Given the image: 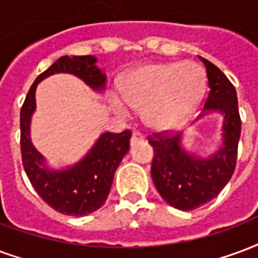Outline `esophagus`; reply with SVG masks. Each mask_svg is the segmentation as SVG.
Returning a JSON list of instances; mask_svg holds the SVG:
<instances>
[{
  "label": "esophagus",
  "instance_id": "esophagus-1",
  "mask_svg": "<svg viewBox=\"0 0 258 258\" xmlns=\"http://www.w3.org/2000/svg\"><path fill=\"white\" fill-rule=\"evenodd\" d=\"M145 137L141 133H138V131H135V133H133V137H131V145L137 144V142H141V141H144Z\"/></svg>",
  "mask_w": 258,
  "mask_h": 258
}]
</instances>
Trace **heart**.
<instances>
[{
    "mask_svg": "<svg viewBox=\"0 0 258 258\" xmlns=\"http://www.w3.org/2000/svg\"><path fill=\"white\" fill-rule=\"evenodd\" d=\"M205 90L202 71L191 62H157L133 71L121 85L125 103L144 110L145 121L157 130L182 123L196 109ZM110 104L119 114H127V105L120 98Z\"/></svg>",
    "mask_w": 258,
    "mask_h": 258,
    "instance_id": "b5f03b06",
    "label": "heart"
}]
</instances>
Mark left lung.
<instances>
[{
    "label": "left lung",
    "mask_w": 258,
    "mask_h": 258,
    "mask_svg": "<svg viewBox=\"0 0 258 258\" xmlns=\"http://www.w3.org/2000/svg\"><path fill=\"white\" fill-rule=\"evenodd\" d=\"M208 76L204 109L224 114V142L215 156L207 160L187 154L180 148V135L160 131L149 135L153 146L152 177L160 196L180 211H192L219 196L235 171L241 116L235 87L215 64L202 58ZM202 116V114H201Z\"/></svg>",
    "instance_id": "left-lung-1"
}]
</instances>
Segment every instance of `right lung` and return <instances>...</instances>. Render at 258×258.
<instances>
[{
    "mask_svg": "<svg viewBox=\"0 0 258 258\" xmlns=\"http://www.w3.org/2000/svg\"><path fill=\"white\" fill-rule=\"evenodd\" d=\"M58 72L79 76L95 90L105 87V75L93 56H64L42 72L28 90L20 110V149L24 171L39 197L54 211L68 216H85L100 209L109 196L116 169L128 152L131 131L105 133L81 163L67 171H49L43 157L30 141V119L35 109V89L42 79Z\"/></svg>",
    "mask_w": 258,
    "mask_h": 258,
    "instance_id": "obj_1",
    "label": "right lung"
}]
</instances>
